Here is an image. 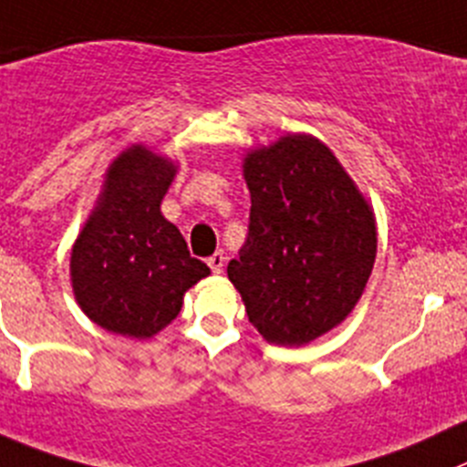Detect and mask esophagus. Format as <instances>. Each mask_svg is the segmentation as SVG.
<instances>
[{"label": "esophagus", "mask_w": 467, "mask_h": 467, "mask_svg": "<svg viewBox=\"0 0 467 467\" xmlns=\"http://www.w3.org/2000/svg\"><path fill=\"white\" fill-rule=\"evenodd\" d=\"M224 261H226V256L222 254V252H215V254L208 256V265H211V270L215 275L222 273V268H224Z\"/></svg>", "instance_id": "1"}]
</instances>
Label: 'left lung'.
Instances as JSON below:
<instances>
[{"label": "left lung", "mask_w": 467, "mask_h": 467, "mask_svg": "<svg viewBox=\"0 0 467 467\" xmlns=\"http://www.w3.org/2000/svg\"><path fill=\"white\" fill-rule=\"evenodd\" d=\"M252 208L226 265L265 341L303 346L339 326L376 261L374 211L339 160L312 135H286L243 160Z\"/></svg>", "instance_id": "8db88e82"}]
</instances>
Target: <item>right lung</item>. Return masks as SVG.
Returning <instances> with one entry per match:
<instances>
[{"label":"right lung","mask_w":467,"mask_h":467,"mask_svg":"<svg viewBox=\"0 0 467 467\" xmlns=\"http://www.w3.org/2000/svg\"><path fill=\"white\" fill-rule=\"evenodd\" d=\"M174 176L170 158L141 144L123 150L70 252L75 300L114 335H158L179 317L185 291L211 275L160 213Z\"/></svg>","instance_id":"add662e5"}]
</instances>
